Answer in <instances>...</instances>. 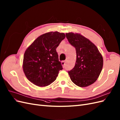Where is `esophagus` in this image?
Here are the masks:
<instances>
[{"label":"esophagus","instance_id":"obj_1","mask_svg":"<svg viewBox=\"0 0 120 120\" xmlns=\"http://www.w3.org/2000/svg\"><path fill=\"white\" fill-rule=\"evenodd\" d=\"M61 65H62L63 67L65 65V61H62L61 62Z\"/></svg>","mask_w":120,"mask_h":120}]
</instances>
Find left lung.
I'll return each mask as SVG.
<instances>
[{
    "label": "left lung",
    "mask_w": 120,
    "mask_h": 120,
    "mask_svg": "<svg viewBox=\"0 0 120 120\" xmlns=\"http://www.w3.org/2000/svg\"><path fill=\"white\" fill-rule=\"evenodd\" d=\"M69 43L75 47V65L69 71L72 81L81 87L88 86L98 78L103 67V57L98 47L79 33H66Z\"/></svg>",
    "instance_id": "1"
}]
</instances>
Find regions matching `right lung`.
Returning <instances> with one entry per match:
<instances>
[{"label":"right lung","mask_w":120,"mask_h":120,"mask_svg":"<svg viewBox=\"0 0 120 120\" xmlns=\"http://www.w3.org/2000/svg\"><path fill=\"white\" fill-rule=\"evenodd\" d=\"M65 37L64 33L48 32L38 37L26 50L22 69L34 85L47 86L56 80L63 69L56 49Z\"/></svg>","instance_id":"right-lung-1"}]
</instances>
